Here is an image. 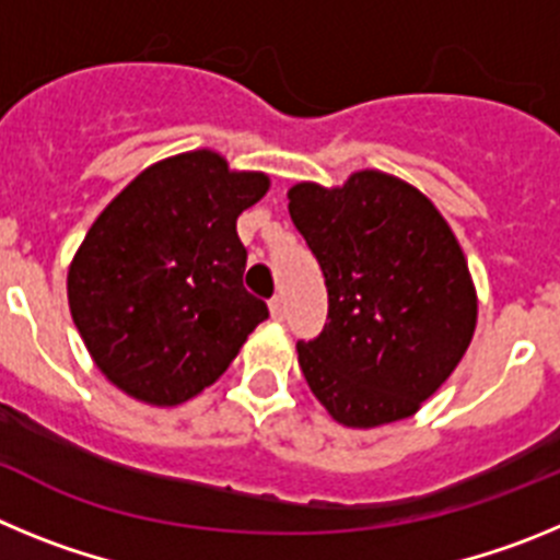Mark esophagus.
<instances>
[{"label":"esophagus","instance_id":"34e87169","mask_svg":"<svg viewBox=\"0 0 560 560\" xmlns=\"http://www.w3.org/2000/svg\"><path fill=\"white\" fill-rule=\"evenodd\" d=\"M269 308H271V316H275V319H283V308H285V305H283V296H280V294L271 296V300H269Z\"/></svg>","mask_w":560,"mask_h":560}]
</instances>
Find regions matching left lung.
<instances>
[{
	"instance_id": "8db88e82",
	"label": "left lung",
	"mask_w": 560,
	"mask_h": 560,
	"mask_svg": "<svg viewBox=\"0 0 560 560\" xmlns=\"http://www.w3.org/2000/svg\"><path fill=\"white\" fill-rule=\"evenodd\" d=\"M289 212L328 289V323L296 341L311 393L345 427L418 412L471 345L477 294L432 201L378 171L345 187L303 182Z\"/></svg>"
}]
</instances>
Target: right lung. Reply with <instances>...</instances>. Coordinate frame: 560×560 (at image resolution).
Returning <instances> with one entry per match:
<instances>
[{
	"mask_svg": "<svg viewBox=\"0 0 560 560\" xmlns=\"http://www.w3.org/2000/svg\"><path fill=\"white\" fill-rule=\"evenodd\" d=\"M266 190L264 173H232L219 153L190 151L142 171L86 232L69 266V308L122 393L176 407L269 319L244 289L235 230Z\"/></svg>",
	"mask_w": 560,
	"mask_h": 560,
	"instance_id": "obj_1",
	"label": "right lung"
}]
</instances>
